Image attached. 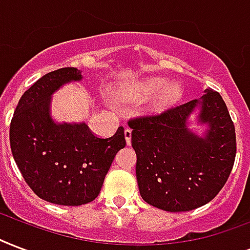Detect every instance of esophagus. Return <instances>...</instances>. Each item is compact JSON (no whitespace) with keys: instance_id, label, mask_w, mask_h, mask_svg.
Wrapping results in <instances>:
<instances>
[{"instance_id":"esophagus-1","label":"esophagus","mask_w":250,"mask_h":250,"mask_svg":"<svg viewBox=\"0 0 250 250\" xmlns=\"http://www.w3.org/2000/svg\"><path fill=\"white\" fill-rule=\"evenodd\" d=\"M131 136H132V131L129 128H125V143H127V146L131 144Z\"/></svg>"}]
</instances>
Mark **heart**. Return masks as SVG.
<instances>
[{
  "mask_svg": "<svg viewBox=\"0 0 250 250\" xmlns=\"http://www.w3.org/2000/svg\"><path fill=\"white\" fill-rule=\"evenodd\" d=\"M153 95L155 97L150 104V110L153 112H164L180 102L184 95V87L177 81L169 83L163 77H150L139 85L136 97L140 100H146Z\"/></svg>",
  "mask_w": 250,
  "mask_h": 250,
  "instance_id": "b5f03b06",
  "label": "heart"
}]
</instances>
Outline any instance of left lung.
I'll use <instances>...</instances> for the list:
<instances>
[{"label":"left lung","instance_id":"8db88e82","mask_svg":"<svg viewBox=\"0 0 250 250\" xmlns=\"http://www.w3.org/2000/svg\"><path fill=\"white\" fill-rule=\"evenodd\" d=\"M128 125L139 191L148 205L190 211L212 201L228 180L236 156L235 125L216 91L206 89L198 100Z\"/></svg>","mask_w":250,"mask_h":250}]
</instances>
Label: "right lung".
<instances>
[{
    "mask_svg": "<svg viewBox=\"0 0 250 250\" xmlns=\"http://www.w3.org/2000/svg\"><path fill=\"white\" fill-rule=\"evenodd\" d=\"M83 70L62 68L44 74L21 97L10 125L11 153L32 191L62 206H81L98 197L114 157L125 148V129L108 139L85 122H57L52 95L83 81Z\"/></svg>",
    "mask_w": 250,
    "mask_h": 250,
    "instance_id": "obj_1",
    "label": "right lung"
}]
</instances>
